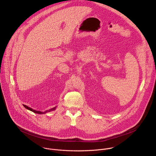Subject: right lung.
Here are the masks:
<instances>
[{"mask_svg":"<svg viewBox=\"0 0 156 156\" xmlns=\"http://www.w3.org/2000/svg\"><path fill=\"white\" fill-rule=\"evenodd\" d=\"M23 106H24V107H25L27 109H28V110H30L32 111V112H34V113H36V114H46V113H47V112H51V111L54 110L56 108V107H53V108H51V109H50V110H46L45 112H41V111L35 110H34V109H33V108H31L29 107L28 106H27V105H23Z\"/></svg>","mask_w":156,"mask_h":156,"instance_id":"obj_1","label":"right lung"}]
</instances>
